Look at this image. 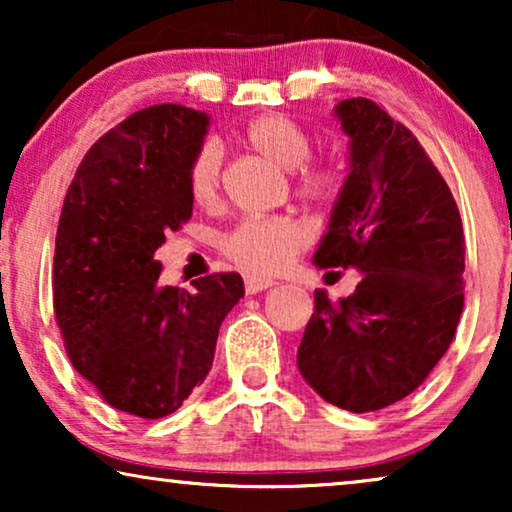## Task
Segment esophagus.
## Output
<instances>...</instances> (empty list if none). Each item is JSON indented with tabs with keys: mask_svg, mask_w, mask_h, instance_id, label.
Segmentation results:
<instances>
[{
	"mask_svg": "<svg viewBox=\"0 0 512 512\" xmlns=\"http://www.w3.org/2000/svg\"><path fill=\"white\" fill-rule=\"evenodd\" d=\"M270 286H275V282H272V279L244 275V289H247L249 296H251V293H261L265 289H270Z\"/></svg>",
	"mask_w": 512,
	"mask_h": 512,
	"instance_id": "obj_1",
	"label": "esophagus"
}]
</instances>
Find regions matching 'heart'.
I'll use <instances>...</instances> for the list:
<instances>
[{"mask_svg":"<svg viewBox=\"0 0 512 512\" xmlns=\"http://www.w3.org/2000/svg\"><path fill=\"white\" fill-rule=\"evenodd\" d=\"M244 142L256 153L284 170H293V186L305 200L324 202L338 191V167L328 160L310 158V137L296 121L282 114L254 118L244 130ZM223 151L216 142H205L188 163L186 184L193 202L212 205L221 186ZM310 233L289 216H251L221 237V251L251 275H275L284 270L305 244Z\"/></svg>","mask_w":512,"mask_h":512,"instance_id":"1","label":"heart"}]
</instances>
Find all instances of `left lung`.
Returning a JSON list of instances; mask_svg holds the SVG:
<instances>
[{"mask_svg": "<svg viewBox=\"0 0 512 512\" xmlns=\"http://www.w3.org/2000/svg\"><path fill=\"white\" fill-rule=\"evenodd\" d=\"M349 174L314 263L359 268L338 303L314 293L298 368L349 412L394 405L443 359L464 310V228L450 186L417 137L366 97L335 107Z\"/></svg>", "mask_w": 512, "mask_h": 512, "instance_id": "1", "label": "left lung"}]
</instances>
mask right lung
<instances>
[{"mask_svg": "<svg viewBox=\"0 0 512 512\" xmlns=\"http://www.w3.org/2000/svg\"><path fill=\"white\" fill-rule=\"evenodd\" d=\"M209 116L181 104L139 109L83 156L55 235L53 310L72 366L111 408L170 415L202 384L237 272L193 289L160 286L153 251L193 214L186 172Z\"/></svg>", "mask_w": 512, "mask_h": 512, "instance_id": "obj_1", "label": "right lung"}]
</instances>
